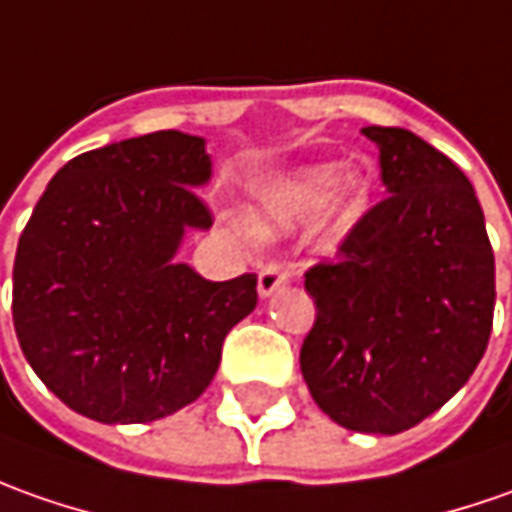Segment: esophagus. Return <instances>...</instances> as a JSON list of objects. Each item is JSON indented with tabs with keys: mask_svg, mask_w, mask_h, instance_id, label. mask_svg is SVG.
<instances>
[{
	"mask_svg": "<svg viewBox=\"0 0 512 512\" xmlns=\"http://www.w3.org/2000/svg\"><path fill=\"white\" fill-rule=\"evenodd\" d=\"M284 284H290V273L281 264H264L262 273H259V296L270 298Z\"/></svg>",
	"mask_w": 512,
	"mask_h": 512,
	"instance_id": "1",
	"label": "esophagus"
}]
</instances>
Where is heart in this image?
Here are the masks:
<instances>
[{
  "mask_svg": "<svg viewBox=\"0 0 512 512\" xmlns=\"http://www.w3.org/2000/svg\"><path fill=\"white\" fill-rule=\"evenodd\" d=\"M372 174L366 168H346L341 163H315L264 180L253 191V211L248 225L256 233H273L301 225L324 208L327 239H341L355 228L369 197Z\"/></svg>",
  "mask_w": 512,
  "mask_h": 512,
  "instance_id": "1",
  "label": "heart"
}]
</instances>
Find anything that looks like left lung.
I'll list each match as a JSON object with an SVG mask.
<instances>
[{
  "instance_id": "obj_1",
  "label": "left lung",
  "mask_w": 512,
  "mask_h": 512,
  "mask_svg": "<svg viewBox=\"0 0 512 512\" xmlns=\"http://www.w3.org/2000/svg\"><path fill=\"white\" fill-rule=\"evenodd\" d=\"M392 197L349 231L341 262L304 287L315 324L301 375L329 420L400 434L445 406L488 349L496 264L468 177L423 137L366 126Z\"/></svg>"
}]
</instances>
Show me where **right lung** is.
<instances>
[{
	"label": "right lung",
	"instance_id": "obj_1",
	"mask_svg": "<svg viewBox=\"0 0 512 512\" xmlns=\"http://www.w3.org/2000/svg\"><path fill=\"white\" fill-rule=\"evenodd\" d=\"M205 140L152 132L72 157L19 236L13 327L61 403L106 425L152 423L214 380L222 341L256 307V276L205 281L177 262L208 231Z\"/></svg>",
	"mask_w": 512,
	"mask_h": 512
}]
</instances>
